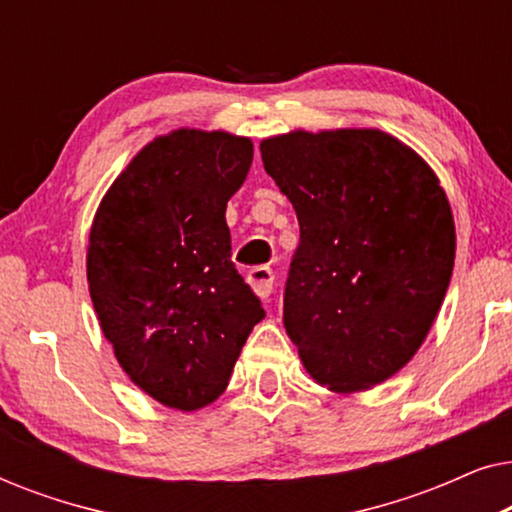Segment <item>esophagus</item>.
<instances>
[{"label": "esophagus", "instance_id": "obj_1", "mask_svg": "<svg viewBox=\"0 0 512 512\" xmlns=\"http://www.w3.org/2000/svg\"><path fill=\"white\" fill-rule=\"evenodd\" d=\"M247 282H249L251 289H254L256 296L265 300L272 293V284H275V272H272L270 268H265V265H261V268L249 270Z\"/></svg>", "mask_w": 512, "mask_h": 512}]
</instances>
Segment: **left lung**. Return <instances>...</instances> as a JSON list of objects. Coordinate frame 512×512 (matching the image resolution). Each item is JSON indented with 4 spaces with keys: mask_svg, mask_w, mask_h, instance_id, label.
Instances as JSON below:
<instances>
[{
    "mask_svg": "<svg viewBox=\"0 0 512 512\" xmlns=\"http://www.w3.org/2000/svg\"><path fill=\"white\" fill-rule=\"evenodd\" d=\"M296 209L284 326L307 373L338 394L396 375L429 335L457 233L429 163L375 128L293 130L261 142Z\"/></svg>",
    "mask_w": 512,
    "mask_h": 512,
    "instance_id": "left-lung-1",
    "label": "left lung"
}]
</instances>
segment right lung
<instances>
[{"label":"right lung","instance_id":"1","mask_svg":"<svg viewBox=\"0 0 512 512\" xmlns=\"http://www.w3.org/2000/svg\"><path fill=\"white\" fill-rule=\"evenodd\" d=\"M251 158L249 137L167 132L118 174L90 226L88 289L104 338L125 375L167 408L214 403L265 317L230 261L226 223Z\"/></svg>","mask_w":512,"mask_h":512}]
</instances>
